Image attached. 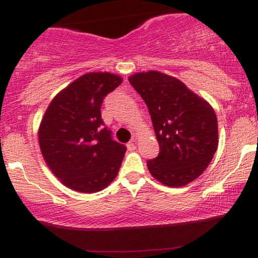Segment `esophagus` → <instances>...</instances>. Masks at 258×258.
Masks as SVG:
<instances>
[{"label":"esophagus","instance_id":"obj_1","mask_svg":"<svg viewBox=\"0 0 258 258\" xmlns=\"http://www.w3.org/2000/svg\"><path fill=\"white\" fill-rule=\"evenodd\" d=\"M127 149H128L130 152H132V150L136 149V144L133 143V142H130V143H127Z\"/></svg>","mask_w":258,"mask_h":258}]
</instances>
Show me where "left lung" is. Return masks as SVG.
Masks as SVG:
<instances>
[{
	"label": "left lung",
	"mask_w": 258,
	"mask_h": 258,
	"mask_svg": "<svg viewBox=\"0 0 258 258\" xmlns=\"http://www.w3.org/2000/svg\"><path fill=\"white\" fill-rule=\"evenodd\" d=\"M128 81L149 109L160 147L158 158L147 161L150 174L171 188L193 182L218 147L214 108L180 80L156 70L136 73Z\"/></svg>",
	"instance_id": "left-lung-1"
}]
</instances>
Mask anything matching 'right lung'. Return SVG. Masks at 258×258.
Returning <instances> with one entry per match:
<instances>
[{"mask_svg": "<svg viewBox=\"0 0 258 258\" xmlns=\"http://www.w3.org/2000/svg\"><path fill=\"white\" fill-rule=\"evenodd\" d=\"M122 82L111 73H87L49 103L38 127V144L47 166L68 188L97 193L116 178L126 153L103 127L100 105Z\"/></svg>", "mask_w": 258, "mask_h": 258, "instance_id": "1", "label": "right lung"}]
</instances>
